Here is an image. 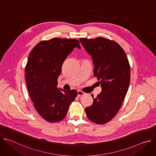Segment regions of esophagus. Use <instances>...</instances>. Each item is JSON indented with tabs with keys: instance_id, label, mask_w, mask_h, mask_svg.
Returning <instances> with one entry per match:
<instances>
[{
	"instance_id": "34e87169",
	"label": "esophagus",
	"mask_w": 156,
	"mask_h": 156,
	"mask_svg": "<svg viewBox=\"0 0 156 156\" xmlns=\"http://www.w3.org/2000/svg\"><path fill=\"white\" fill-rule=\"evenodd\" d=\"M85 94H86V93H84V92H83V91H81V90H78V97L83 96V95H85Z\"/></svg>"
}]
</instances>
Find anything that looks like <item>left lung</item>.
<instances>
[{"instance_id": "obj_1", "label": "left lung", "mask_w": 156, "mask_h": 156, "mask_svg": "<svg viewBox=\"0 0 156 156\" xmlns=\"http://www.w3.org/2000/svg\"><path fill=\"white\" fill-rule=\"evenodd\" d=\"M80 40L92 56L94 75L100 80L101 92L90 107L86 108L87 117L92 122L103 124L112 119L120 109L130 80V67L127 55L116 41L102 37L81 38Z\"/></svg>"}]
</instances>
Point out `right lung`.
<instances>
[{
	"label": "right lung",
	"mask_w": 156,
	"mask_h": 156,
	"mask_svg": "<svg viewBox=\"0 0 156 156\" xmlns=\"http://www.w3.org/2000/svg\"><path fill=\"white\" fill-rule=\"evenodd\" d=\"M80 49L76 39L54 38L38 43L29 55L25 69L27 89L38 113L49 122L66 116L77 90L58 89L62 66L73 48Z\"/></svg>",
	"instance_id": "1"
}]
</instances>
